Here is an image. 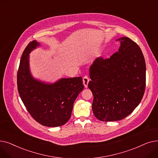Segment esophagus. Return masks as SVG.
Returning a JSON list of instances; mask_svg holds the SVG:
<instances>
[{
	"label": "esophagus",
	"instance_id": "34e87169",
	"mask_svg": "<svg viewBox=\"0 0 158 158\" xmlns=\"http://www.w3.org/2000/svg\"><path fill=\"white\" fill-rule=\"evenodd\" d=\"M82 81H83V85H84L85 87L87 88L88 87V82L89 81V79L88 78V77L85 76L83 77V79H82Z\"/></svg>",
	"mask_w": 158,
	"mask_h": 158
}]
</instances>
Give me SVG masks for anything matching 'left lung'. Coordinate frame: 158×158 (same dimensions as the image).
Here are the masks:
<instances>
[{
	"label": "left lung",
	"mask_w": 158,
	"mask_h": 158,
	"mask_svg": "<svg viewBox=\"0 0 158 158\" xmlns=\"http://www.w3.org/2000/svg\"><path fill=\"white\" fill-rule=\"evenodd\" d=\"M118 51L110 58L98 57L89 68L88 88L94 95L92 110L101 121L120 120L130 114L143 98L146 65L135 41L120 38Z\"/></svg>",
	"instance_id": "obj_1"
}]
</instances>
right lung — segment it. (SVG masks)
I'll list each match as a JSON object with an SVG mask.
<instances>
[{"mask_svg":"<svg viewBox=\"0 0 158 158\" xmlns=\"http://www.w3.org/2000/svg\"><path fill=\"white\" fill-rule=\"evenodd\" d=\"M38 46L33 40L22 54L17 72L19 93L36 122L47 127L61 126L70 119L74 101L84 89L82 77L63 78L54 83L35 79L30 72L29 54Z\"/></svg>","mask_w":158,"mask_h":158,"instance_id":"add662e5","label":"right lung"}]
</instances>
